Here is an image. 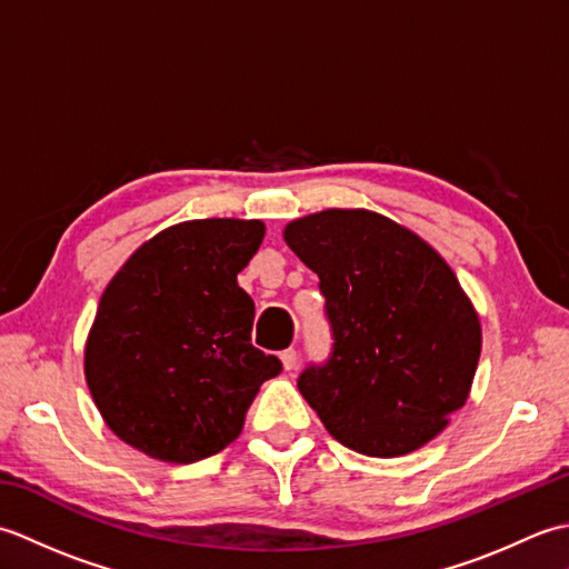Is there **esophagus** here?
<instances>
[{"instance_id":"1","label":"esophagus","mask_w":569,"mask_h":569,"mask_svg":"<svg viewBox=\"0 0 569 569\" xmlns=\"http://www.w3.org/2000/svg\"><path fill=\"white\" fill-rule=\"evenodd\" d=\"M281 361H283V369L286 371H293L296 365H298V352L291 347V349H283L281 352Z\"/></svg>"}]
</instances>
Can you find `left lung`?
I'll return each instance as SVG.
<instances>
[{
    "label": "left lung",
    "mask_w": 569,
    "mask_h": 569,
    "mask_svg": "<svg viewBox=\"0 0 569 569\" xmlns=\"http://www.w3.org/2000/svg\"><path fill=\"white\" fill-rule=\"evenodd\" d=\"M320 278L332 349L298 389L325 428L369 457L432 440L467 401L481 352L475 308L450 266L389 217L325 210L286 227Z\"/></svg>",
    "instance_id": "left-lung-1"
}]
</instances>
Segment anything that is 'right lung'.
Returning a JSON list of instances; mask_svg holds the SVG:
<instances>
[{
	"instance_id": "1",
	"label": "right lung",
	"mask_w": 569,
	"mask_h": 569,
	"mask_svg": "<svg viewBox=\"0 0 569 569\" xmlns=\"http://www.w3.org/2000/svg\"><path fill=\"white\" fill-rule=\"evenodd\" d=\"M259 220L176 224L139 247L100 298L84 379L119 440L163 462H198L239 438L281 359L251 345L253 300L237 273Z\"/></svg>"
}]
</instances>
